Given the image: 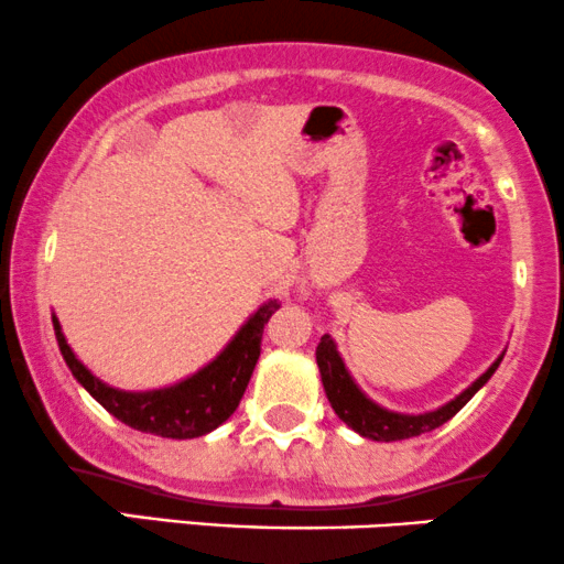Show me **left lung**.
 Instances as JSON below:
<instances>
[{
  "instance_id": "1",
  "label": "left lung",
  "mask_w": 564,
  "mask_h": 564,
  "mask_svg": "<svg viewBox=\"0 0 564 564\" xmlns=\"http://www.w3.org/2000/svg\"><path fill=\"white\" fill-rule=\"evenodd\" d=\"M315 355H317V368H321L323 389L328 393V402L334 406L336 415L341 417L351 431H357L359 436L372 438V441H402V438L420 436V433L436 431L438 425H444L446 420H452L467 402H470L473 393H476L480 386L494 376V370L499 368L501 357H505L501 355L497 362H494L491 368H488L484 376L470 386V389H465L457 399H452L449 404L441 406V410L425 412V415H399V412H389L383 410V406H378L376 402H370V399L357 389V383L351 381L347 368H344L341 357H338L334 338L328 334L321 338Z\"/></svg>"
}]
</instances>
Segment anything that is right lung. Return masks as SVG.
Segmentation results:
<instances>
[{
  "instance_id": "obj_1",
  "label": "right lung",
  "mask_w": 564,
  "mask_h": 564,
  "mask_svg": "<svg viewBox=\"0 0 564 564\" xmlns=\"http://www.w3.org/2000/svg\"><path fill=\"white\" fill-rule=\"evenodd\" d=\"M281 307L278 302H268L249 317V323L239 330V336L228 344L226 351L209 362L205 370L178 386L147 393L118 391L112 386L94 378L78 362L67 347L57 317L52 315L54 334H57L59 351H63L67 368L78 378V383L105 406L120 423L131 425L141 433H152L162 438H196L205 436L217 425H223L239 406L249 378H252L262 347V328L270 315Z\"/></svg>"
}]
</instances>
